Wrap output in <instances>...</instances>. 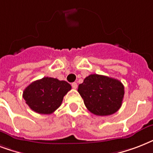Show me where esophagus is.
<instances>
[{
  "label": "esophagus",
  "instance_id": "1",
  "mask_svg": "<svg viewBox=\"0 0 153 153\" xmlns=\"http://www.w3.org/2000/svg\"><path fill=\"white\" fill-rule=\"evenodd\" d=\"M71 86L73 89H77V87H78V85H77L76 82H73V83L71 84Z\"/></svg>",
  "mask_w": 153,
  "mask_h": 153
}]
</instances>
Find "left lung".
Here are the masks:
<instances>
[{
	"label": "left lung",
	"mask_w": 153,
	"mask_h": 153,
	"mask_svg": "<svg viewBox=\"0 0 153 153\" xmlns=\"http://www.w3.org/2000/svg\"><path fill=\"white\" fill-rule=\"evenodd\" d=\"M78 92L89 111L98 116H108L121 106L125 91L117 79L94 74L79 84Z\"/></svg>",
	"instance_id": "1"
}]
</instances>
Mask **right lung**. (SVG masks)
I'll return each mask as SVG.
<instances>
[{
  "label": "right lung",
  "instance_id": "right-lung-1",
  "mask_svg": "<svg viewBox=\"0 0 153 153\" xmlns=\"http://www.w3.org/2000/svg\"><path fill=\"white\" fill-rule=\"evenodd\" d=\"M71 86L66 81L44 77L27 86L23 92L26 104L36 113L50 114L61 105Z\"/></svg>",
  "mask_w": 153,
  "mask_h": 153
}]
</instances>
